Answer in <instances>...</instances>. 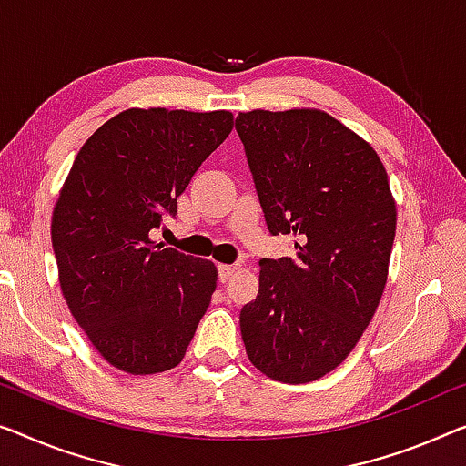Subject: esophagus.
I'll list each match as a JSON object with an SVG mask.
<instances>
[{
    "label": "esophagus",
    "instance_id": "obj_1",
    "mask_svg": "<svg viewBox=\"0 0 466 466\" xmlns=\"http://www.w3.org/2000/svg\"><path fill=\"white\" fill-rule=\"evenodd\" d=\"M236 266H226V263H221V266H218V274H219V282H228L230 278L236 274Z\"/></svg>",
    "mask_w": 466,
    "mask_h": 466
}]
</instances>
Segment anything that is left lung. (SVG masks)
<instances>
[{"instance_id":"obj_1","label":"left lung","mask_w":466,"mask_h":466,"mask_svg":"<svg viewBox=\"0 0 466 466\" xmlns=\"http://www.w3.org/2000/svg\"><path fill=\"white\" fill-rule=\"evenodd\" d=\"M236 131L269 234L297 238L293 257L261 261L242 341L269 379L309 383L350 356L385 290L395 238L387 171L322 110H251Z\"/></svg>"}]
</instances>
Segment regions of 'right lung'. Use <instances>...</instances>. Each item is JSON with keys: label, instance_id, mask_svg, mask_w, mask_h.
<instances>
[{"label": "right lung", "instance_id": "obj_1", "mask_svg": "<svg viewBox=\"0 0 466 466\" xmlns=\"http://www.w3.org/2000/svg\"><path fill=\"white\" fill-rule=\"evenodd\" d=\"M232 115L131 108L83 144L54 207L62 295L110 366L155 374L182 362L218 282L213 261L155 245L177 197L230 136Z\"/></svg>", "mask_w": 466, "mask_h": 466}]
</instances>
